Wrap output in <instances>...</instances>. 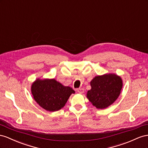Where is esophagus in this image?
Here are the masks:
<instances>
[{"instance_id": "1", "label": "esophagus", "mask_w": 148, "mask_h": 148, "mask_svg": "<svg viewBox=\"0 0 148 148\" xmlns=\"http://www.w3.org/2000/svg\"><path fill=\"white\" fill-rule=\"evenodd\" d=\"M77 92L78 93H79V94H83L84 92V89L83 88H77V89L76 90Z\"/></svg>"}]
</instances>
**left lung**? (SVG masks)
Segmentation results:
<instances>
[{"mask_svg":"<svg viewBox=\"0 0 148 148\" xmlns=\"http://www.w3.org/2000/svg\"><path fill=\"white\" fill-rule=\"evenodd\" d=\"M91 89L87 92V97L98 109H103L112 105L119 97L123 82L115 74L97 75L90 82Z\"/></svg>","mask_w":148,"mask_h":148,"instance_id":"1","label":"left lung"}]
</instances>
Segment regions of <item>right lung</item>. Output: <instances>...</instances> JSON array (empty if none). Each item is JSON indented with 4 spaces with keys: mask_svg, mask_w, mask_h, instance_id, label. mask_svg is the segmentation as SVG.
<instances>
[{
    "mask_svg": "<svg viewBox=\"0 0 148 148\" xmlns=\"http://www.w3.org/2000/svg\"><path fill=\"white\" fill-rule=\"evenodd\" d=\"M32 93L40 107L49 112L61 109L75 91L70 87L64 86L54 79H38L32 84Z\"/></svg>",
    "mask_w": 148,
    "mask_h": 148,
    "instance_id": "1",
    "label": "right lung"
}]
</instances>
